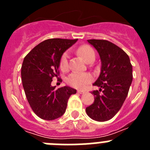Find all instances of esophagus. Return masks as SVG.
<instances>
[{
    "label": "esophagus",
    "instance_id": "obj_1",
    "mask_svg": "<svg viewBox=\"0 0 150 150\" xmlns=\"http://www.w3.org/2000/svg\"><path fill=\"white\" fill-rule=\"evenodd\" d=\"M77 92L79 94H83L85 92V91H83V90H77Z\"/></svg>",
    "mask_w": 150,
    "mask_h": 150
}]
</instances>
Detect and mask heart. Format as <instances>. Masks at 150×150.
<instances>
[{"instance_id": "1", "label": "heart", "mask_w": 150, "mask_h": 150, "mask_svg": "<svg viewBox=\"0 0 150 150\" xmlns=\"http://www.w3.org/2000/svg\"><path fill=\"white\" fill-rule=\"evenodd\" d=\"M76 52L78 55L88 63L95 59V54L93 49L88 45H82L77 49ZM59 67L62 71H65L68 69V55L64 52L61 57L59 61ZM92 76L87 73H76L71 74L67 76L66 82L71 86L76 88H85L92 81Z\"/></svg>"}]
</instances>
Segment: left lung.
I'll return each instance as SVG.
<instances>
[{
  "instance_id": "8db88e82",
  "label": "left lung",
  "mask_w": 150,
  "mask_h": 150,
  "mask_svg": "<svg viewBox=\"0 0 150 150\" xmlns=\"http://www.w3.org/2000/svg\"><path fill=\"white\" fill-rule=\"evenodd\" d=\"M88 42L98 52L101 70L93 83L100 89L91 91L95 100L86 111L92 120L105 122L119 112L126 98L133 79L132 65L126 52L114 43L106 40L92 39Z\"/></svg>"
}]
</instances>
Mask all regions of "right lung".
Returning a JSON list of instances; mask_svg holds the SVG:
<instances>
[{"label": "right lung", "mask_w": 150, "mask_h": 150, "mask_svg": "<svg viewBox=\"0 0 150 150\" xmlns=\"http://www.w3.org/2000/svg\"><path fill=\"white\" fill-rule=\"evenodd\" d=\"M78 39L53 38L41 42L25 57L21 76L26 98L40 119L53 120L64 113L67 100L76 90L69 86L55 89L52 78L59 76V61L63 53ZM58 81H62L58 78Z\"/></svg>", "instance_id": "right-lung-1"}]
</instances>
